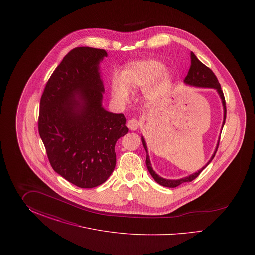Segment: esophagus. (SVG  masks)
<instances>
[{"label": "esophagus", "instance_id": "obj_1", "mask_svg": "<svg viewBox=\"0 0 255 255\" xmlns=\"http://www.w3.org/2000/svg\"><path fill=\"white\" fill-rule=\"evenodd\" d=\"M127 126L129 127L130 130L135 131V130H137V128L139 126V122H138L137 120H135V119H131L127 123Z\"/></svg>", "mask_w": 255, "mask_h": 255}]
</instances>
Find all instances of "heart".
<instances>
[{
    "mask_svg": "<svg viewBox=\"0 0 255 255\" xmlns=\"http://www.w3.org/2000/svg\"><path fill=\"white\" fill-rule=\"evenodd\" d=\"M161 62L155 59L134 61L129 63L122 76H114L111 82L112 95L116 101L125 103L129 100L131 91L147 88L146 96L152 100H158L169 92L173 77L168 70L163 69Z\"/></svg>",
    "mask_w": 255,
    "mask_h": 255,
    "instance_id": "obj_1",
    "label": "heart"
}]
</instances>
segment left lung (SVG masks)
<instances>
[{
  "mask_svg": "<svg viewBox=\"0 0 255 255\" xmlns=\"http://www.w3.org/2000/svg\"><path fill=\"white\" fill-rule=\"evenodd\" d=\"M190 57H191L190 69L188 71L186 77L184 78L183 82L186 85L199 87V88H211V89H215L217 91L219 97H220L221 100H222L223 109H224V121H223V123H222V129H223L224 124H225V122H226L227 109H226V100H225V97H224L223 91L221 89V85L219 83L218 79H217L215 74L213 73V72L209 68H207L206 65H204L201 61L196 57V55H195L193 52H191ZM221 133H222V131H221ZM141 140H142V144H143V147H144L146 151V166H147V169L149 171V173L153 177V179L158 182V184H160L162 186H165V187H177V186H179L180 184H182L183 182H192L194 179H196L201 174V172L205 169L206 166L211 162V160L215 157V154L217 152L220 137H219L218 142H217V145H216V148H215V151L212 154L211 158L208 160V162L206 163V165L204 167H202L201 169L198 170L197 172L193 173V174H191V175H189L187 177L182 178V179H178V180H168V179H164V178H161L160 176H158V174L152 168V164H151L150 158H149V155H148V149H147V145H146L145 139H144L143 136H141Z\"/></svg>",
  "mask_w": 255,
  "mask_h": 255,
  "instance_id": "8db88e82",
  "label": "left lung"
}]
</instances>
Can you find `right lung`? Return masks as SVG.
I'll return each mask as SVG.
<instances>
[{"label": "right lung", "mask_w": 255, "mask_h": 255, "mask_svg": "<svg viewBox=\"0 0 255 255\" xmlns=\"http://www.w3.org/2000/svg\"><path fill=\"white\" fill-rule=\"evenodd\" d=\"M104 49H72L49 77L40 100L38 130L53 170L81 188L108 180L115 146L129 132L123 114L104 109L99 64Z\"/></svg>", "instance_id": "obj_1"}]
</instances>
